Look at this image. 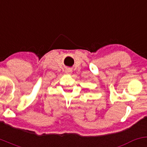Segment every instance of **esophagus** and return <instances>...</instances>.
<instances>
[{"instance_id": "esophagus-1", "label": "esophagus", "mask_w": 147, "mask_h": 147, "mask_svg": "<svg viewBox=\"0 0 147 147\" xmlns=\"http://www.w3.org/2000/svg\"><path fill=\"white\" fill-rule=\"evenodd\" d=\"M66 73L71 74L72 73V70L71 69H66Z\"/></svg>"}]
</instances>
